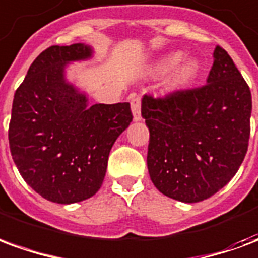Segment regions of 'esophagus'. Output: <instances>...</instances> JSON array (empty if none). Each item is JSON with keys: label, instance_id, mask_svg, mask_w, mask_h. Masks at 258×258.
<instances>
[{"label": "esophagus", "instance_id": "esophagus-1", "mask_svg": "<svg viewBox=\"0 0 258 258\" xmlns=\"http://www.w3.org/2000/svg\"><path fill=\"white\" fill-rule=\"evenodd\" d=\"M131 110H133V116H134L135 121H141L142 116H141V98L134 95L131 98Z\"/></svg>", "mask_w": 258, "mask_h": 258}]
</instances>
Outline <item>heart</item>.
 Instances as JSON below:
<instances>
[{"mask_svg":"<svg viewBox=\"0 0 258 258\" xmlns=\"http://www.w3.org/2000/svg\"><path fill=\"white\" fill-rule=\"evenodd\" d=\"M184 52L173 51V52L163 55L162 58L156 60V63L152 66V74L162 76L173 70L164 83V91L167 94H173L179 90H184L185 87L194 81L200 72V63L196 58L184 59Z\"/></svg>","mask_w":258,"mask_h":258,"instance_id":"obj_1","label":"heart"}]
</instances>
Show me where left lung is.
Returning <instances> with one entry per match:
<instances>
[{"mask_svg":"<svg viewBox=\"0 0 258 258\" xmlns=\"http://www.w3.org/2000/svg\"><path fill=\"white\" fill-rule=\"evenodd\" d=\"M200 88L164 98L145 95L141 114L149 128L148 170L171 199L196 203L233 178L250 137L251 94L225 49L217 45Z\"/></svg>","mask_w":258,"mask_h":258,"instance_id":"8db88e82","label":"left lung"}]
</instances>
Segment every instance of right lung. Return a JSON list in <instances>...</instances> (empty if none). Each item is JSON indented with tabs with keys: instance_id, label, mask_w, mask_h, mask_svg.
I'll list each match as a JSON object with an SVG mask.
<instances>
[{
	"instance_id": "right-lung-1",
	"label": "right lung",
	"mask_w": 258,
	"mask_h": 258,
	"mask_svg": "<svg viewBox=\"0 0 258 258\" xmlns=\"http://www.w3.org/2000/svg\"><path fill=\"white\" fill-rule=\"evenodd\" d=\"M92 55L81 42L47 48L15 92L11 155L27 185L53 203H77L99 190L113 144L133 121L128 102L88 106L87 94L66 80L69 64Z\"/></svg>"
}]
</instances>
